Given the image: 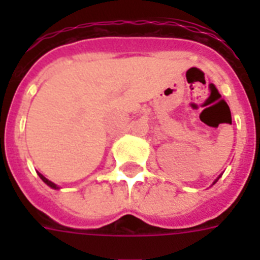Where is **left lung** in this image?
I'll return each instance as SVG.
<instances>
[{"label": "left lung", "instance_id": "left-lung-1", "mask_svg": "<svg viewBox=\"0 0 260 260\" xmlns=\"http://www.w3.org/2000/svg\"><path fill=\"white\" fill-rule=\"evenodd\" d=\"M220 177H221V175H220ZM220 177H218V178H220ZM218 178H217V179H216V181H214V183H216V182H217V181H218Z\"/></svg>", "mask_w": 260, "mask_h": 260}]
</instances>
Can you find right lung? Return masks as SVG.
Wrapping results in <instances>:
<instances>
[{"instance_id": "right-lung-1", "label": "right lung", "mask_w": 260, "mask_h": 260, "mask_svg": "<svg viewBox=\"0 0 260 260\" xmlns=\"http://www.w3.org/2000/svg\"><path fill=\"white\" fill-rule=\"evenodd\" d=\"M38 174H39V177L42 178V181H43V182H44V183H47V185L50 186V187H52V189H58V186L55 185L54 182H51V181H48V179H47V178H46V177H44V175H42V174H40V173H38Z\"/></svg>"}]
</instances>
